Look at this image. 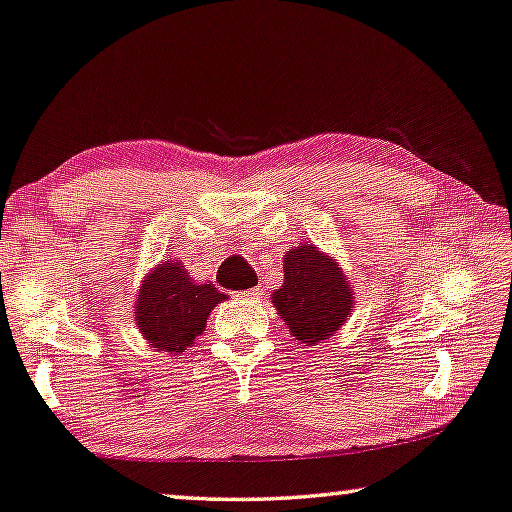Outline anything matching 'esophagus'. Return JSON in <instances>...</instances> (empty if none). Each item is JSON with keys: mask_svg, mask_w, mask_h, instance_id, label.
<instances>
[{"mask_svg": "<svg viewBox=\"0 0 512 512\" xmlns=\"http://www.w3.org/2000/svg\"><path fill=\"white\" fill-rule=\"evenodd\" d=\"M241 299H259L262 296V289L259 287H253V289H246V292H239Z\"/></svg>", "mask_w": 512, "mask_h": 512, "instance_id": "obj_1", "label": "esophagus"}]
</instances>
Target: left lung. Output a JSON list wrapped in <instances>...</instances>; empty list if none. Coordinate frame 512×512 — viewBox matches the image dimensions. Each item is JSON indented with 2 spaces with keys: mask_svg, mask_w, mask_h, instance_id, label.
<instances>
[{
  "mask_svg": "<svg viewBox=\"0 0 512 512\" xmlns=\"http://www.w3.org/2000/svg\"><path fill=\"white\" fill-rule=\"evenodd\" d=\"M282 271L285 282L271 294V301L294 340L315 347L331 338L354 308L352 287L340 264L312 243H303L287 250Z\"/></svg>",
  "mask_w": 512,
  "mask_h": 512,
  "instance_id": "left-lung-1",
  "label": "left lung"
}]
</instances>
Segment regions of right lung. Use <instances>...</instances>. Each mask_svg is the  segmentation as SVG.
Masks as SVG:
<instances>
[{
  "label": "right lung",
  "instance_id": "obj_1",
  "mask_svg": "<svg viewBox=\"0 0 512 512\" xmlns=\"http://www.w3.org/2000/svg\"><path fill=\"white\" fill-rule=\"evenodd\" d=\"M220 301H225V294L190 280L179 259L163 262L142 280L135 303L137 329L158 352L177 356L202 335L209 312Z\"/></svg>",
  "mask_w": 512,
  "mask_h": 512
}]
</instances>
